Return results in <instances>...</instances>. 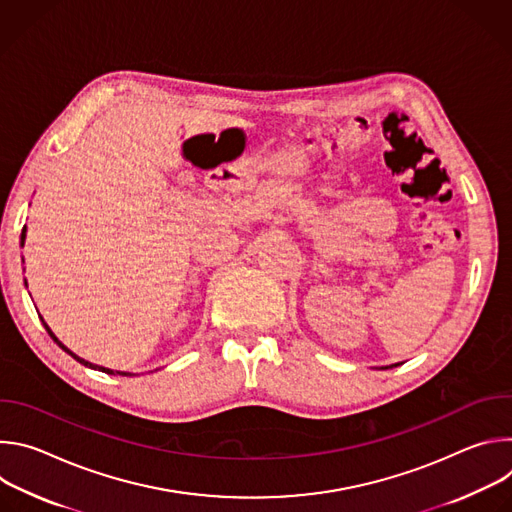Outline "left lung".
Wrapping results in <instances>:
<instances>
[{"label":"left lung","instance_id":"left-lung-1","mask_svg":"<svg viewBox=\"0 0 512 512\" xmlns=\"http://www.w3.org/2000/svg\"><path fill=\"white\" fill-rule=\"evenodd\" d=\"M393 367H397V364H393ZM385 369H389V367H385Z\"/></svg>","mask_w":512,"mask_h":512}]
</instances>
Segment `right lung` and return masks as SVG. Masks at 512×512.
I'll list each match as a JSON object with an SVG mask.
<instances>
[{"label":"right lung","instance_id":"obj_1","mask_svg":"<svg viewBox=\"0 0 512 512\" xmlns=\"http://www.w3.org/2000/svg\"><path fill=\"white\" fill-rule=\"evenodd\" d=\"M24 239H26V227H24V231H22V245H24ZM40 320H42V324H44V328H46V332H48V334H50V338H52V340H54V342H56V344H58V346H60V348H62V350H64V352H66V354H70V356H72V358H75V360H77V362H81V364H85V367H89V369H95V371H97V369H99V371H103V373H107V375H121V377H131V375H129V373H121V371H111V369H103V367H97V364H93V362H89V360H85V358H81V356H77V354H75V352H70V350H68V348H66V346H64V344H62V342H60V340H58V338H56V336H54V332H52V330H50V328H48V324H46V322H44V318H42V316H40Z\"/></svg>","mask_w":512,"mask_h":512}]
</instances>
